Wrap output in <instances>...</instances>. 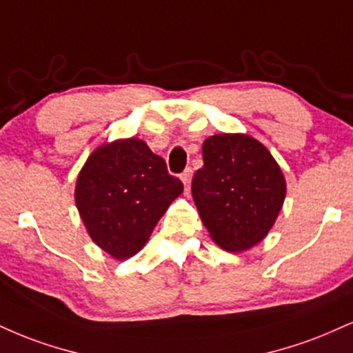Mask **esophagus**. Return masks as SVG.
Segmentation results:
<instances>
[{
    "label": "esophagus",
    "instance_id": "34e87169",
    "mask_svg": "<svg viewBox=\"0 0 353 353\" xmlns=\"http://www.w3.org/2000/svg\"><path fill=\"white\" fill-rule=\"evenodd\" d=\"M181 179H182V182H184L185 190H189L190 189V181H192V169H190V168L185 169V171L182 172Z\"/></svg>",
    "mask_w": 353,
    "mask_h": 353
}]
</instances>
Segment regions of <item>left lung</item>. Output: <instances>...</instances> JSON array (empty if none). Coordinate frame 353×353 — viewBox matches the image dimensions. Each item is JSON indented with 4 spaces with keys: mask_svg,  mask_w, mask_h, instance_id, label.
Returning a JSON list of instances; mask_svg holds the SVG:
<instances>
[{
    "mask_svg": "<svg viewBox=\"0 0 353 353\" xmlns=\"http://www.w3.org/2000/svg\"><path fill=\"white\" fill-rule=\"evenodd\" d=\"M202 156L192 197L212 240L235 253L260 243L286 197L281 168L260 141L240 133L209 136Z\"/></svg>",
    "mask_w": 353,
    "mask_h": 353,
    "instance_id": "8db88e82",
    "label": "left lung"
}]
</instances>
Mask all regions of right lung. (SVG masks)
<instances>
[{"label": "right lung", "instance_id": "1", "mask_svg": "<svg viewBox=\"0 0 353 353\" xmlns=\"http://www.w3.org/2000/svg\"><path fill=\"white\" fill-rule=\"evenodd\" d=\"M184 185L143 139L101 144L75 185V203L90 239L117 260L136 254Z\"/></svg>", "mask_w": 353, "mask_h": 353}]
</instances>
